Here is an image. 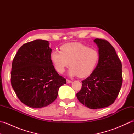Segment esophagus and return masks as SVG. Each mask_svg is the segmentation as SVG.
I'll list each match as a JSON object with an SVG mask.
<instances>
[{
	"instance_id": "34e87169",
	"label": "esophagus",
	"mask_w": 134,
	"mask_h": 134,
	"mask_svg": "<svg viewBox=\"0 0 134 134\" xmlns=\"http://www.w3.org/2000/svg\"><path fill=\"white\" fill-rule=\"evenodd\" d=\"M66 81H67V83H68V84L72 83V81L69 80V79H66Z\"/></svg>"
}]
</instances>
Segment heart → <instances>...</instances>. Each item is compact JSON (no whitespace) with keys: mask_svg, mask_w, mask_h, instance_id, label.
<instances>
[{"mask_svg":"<svg viewBox=\"0 0 134 134\" xmlns=\"http://www.w3.org/2000/svg\"><path fill=\"white\" fill-rule=\"evenodd\" d=\"M60 50H53L50 54L51 62L60 74L70 65L69 76L85 78L92 74L98 64V51L83 44L67 43L62 45Z\"/></svg>","mask_w":134,"mask_h":134,"instance_id":"obj_1","label":"heart"}]
</instances>
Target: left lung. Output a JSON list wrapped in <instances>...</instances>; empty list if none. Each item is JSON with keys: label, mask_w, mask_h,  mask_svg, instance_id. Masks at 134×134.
Wrapping results in <instances>:
<instances>
[{"label": "left lung", "mask_w": 134, "mask_h": 134, "mask_svg": "<svg viewBox=\"0 0 134 134\" xmlns=\"http://www.w3.org/2000/svg\"><path fill=\"white\" fill-rule=\"evenodd\" d=\"M94 42L98 48V64L92 74L82 81L76 97L90 109H100L112 105L118 96L123 82L122 64L109 42L99 38Z\"/></svg>", "instance_id": "obj_1"}]
</instances>
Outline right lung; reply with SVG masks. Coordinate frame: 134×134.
Wrapping results in <instances>:
<instances>
[{
	"instance_id": "right-lung-1",
	"label": "right lung",
	"mask_w": 134,
	"mask_h": 134,
	"mask_svg": "<svg viewBox=\"0 0 134 134\" xmlns=\"http://www.w3.org/2000/svg\"><path fill=\"white\" fill-rule=\"evenodd\" d=\"M49 42L38 39L24 44L13 60L11 83L22 103L40 108L55 100L59 87L66 83L50 58Z\"/></svg>"
}]
</instances>
